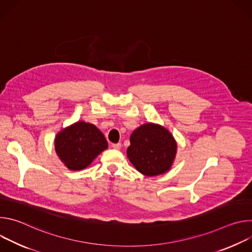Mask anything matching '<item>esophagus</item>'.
<instances>
[{"label": "esophagus", "mask_w": 252, "mask_h": 252, "mask_svg": "<svg viewBox=\"0 0 252 252\" xmlns=\"http://www.w3.org/2000/svg\"><path fill=\"white\" fill-rule=\"evenodd\" d=\"M112 148L113 149H115V150H121V148H122V143H113L112 145Z\"/></svg>", "instance_id": "34e87169"}]
</instances>
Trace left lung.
<instances>
[{"label":"left lung","mask_w":252,"mask_h":252,"mask_svg":"<svg viewBox=\"0 0 252 252\" xmlns=\"http://www.w3.org/2000/svg\"><path fill=\"white\" fill-rule=\"evenodd\" d=\"M129 141L126 156L140 173L156 176L170 169L177 145L166 128L152 123L145 124L132 131Z\"/></svg>","instance_id":"left-lung-1"}]
</instances>
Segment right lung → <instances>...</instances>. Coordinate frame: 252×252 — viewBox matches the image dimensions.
I'll list each match as a JSON object with an SVG mask.
<instances>
[{
  "mask_svg": "<svg viewBox=\"0 0 252 252\" xmlns=\"http://www.w3.org/2000/svg\"><path fill=\"white\" fill-rule=\"evenodd\" d=\"M106 149L107 141L102 132L85 122H77L62 129L55 139L58 157L70 170L88 167Z\"/></svg>",
  "mask_w": 252,
  "mask_h": 252,
  "instance_id": "1",
  "label": "right lung"
}]
</instances>
